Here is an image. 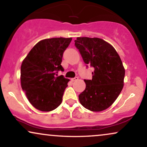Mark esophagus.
Wrapping results in <instances>:
<instances>
[{"mask_svg": "<svg viewBox=\"0 0 147 147\" xmlns=\"http://www.w3.org/2000/svg\"><path fill=\"white\" fill-rule=\"evenodd\" d=\"M78 80V77H75V78H71V82H76V81H77Z\"/></svg>", "mask_w": 147, "mask_h": 147, "instance_id": "esophagus-1", "label": "esophagus"}]
</instances>
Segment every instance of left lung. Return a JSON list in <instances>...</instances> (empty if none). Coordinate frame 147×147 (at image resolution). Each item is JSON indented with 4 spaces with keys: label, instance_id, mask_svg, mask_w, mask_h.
Masks as SVG:
<instances>
[{
    "label": "left lung",
    "instance_id": "left-lung-1",
    "mask_svg": "<svg viewBox=\"0 0 147 147\" xmlns=\"http://www.w3.org/2000/svg\"><path fill=\"white\" fill-rule=\"evenodd\" d=\"M75 46L86 66L94 68L92 80H84L86 89L79 95L86 109L100 112L109 108L124 86L125 70L115 49L100 38L78 37Z\"/></svg>",
    "mask_w": 147,
    "mask_h": 147
}]
</instances>
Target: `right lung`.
Wrapping results in <instances>:
<instances>
[{"instance_id": "1", "label": "right lung", "mask_w": 147, "mask_h": 147, "mask_svg": "<svg viewBox=\"0 0 147 147\" xmlns=\"http://www.w3.org/2000/svg\"><path fill=\"white\" fill-rule=\"evenodd\" d=\"M71 38L46 39L36 44L23 60L21 67L22 89L32 105L37 110L49 112L62 102L69 80L63 76L61 63L63 52Z\"/></svg>"}]
</instances>
